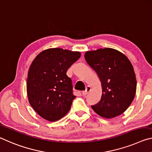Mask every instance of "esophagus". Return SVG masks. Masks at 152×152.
<instances>
[{
	"mask_svg": "<svg viewBox=\"0 0 152 152\" xmlns=\"http://www.w3.org/2000/svg\"><path fill=\"white\" fill-rule=\"evenodd\" d=\"M91 88L90 86H87L86 90L83 91V92H82V94H83V96H86L87 94H88L89 92V91H91Z\"/></svg>",
	"mask_w": 152,
	"mask_h": 152,
	"instance_id": "obj_1",
	"label": "esophagus"
}]
</instances>
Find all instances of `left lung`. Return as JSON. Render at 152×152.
I'll return each instance as SVG.
<instances>
[{"label":"left lung","instance_id":"1","mask_svg":"<svg viewBox=\"0 0 152 152\" xmlns=\"http://www.w3.org/2000/svg\"><path fill=\"white\" fill-rule=\"evenodd\" d=\"M84 57L98 75L102 89L100 101L91 108L103 118L121 115L135 96L137 81L132 64L125 54L110 48L87 51Z\"/></svg>","mask_w":152,"mask_h":152}]
</instances>
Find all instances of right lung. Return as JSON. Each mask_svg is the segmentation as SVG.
I'll use <instances>...</instances> for the list:
<instances>
[{"instance_id": "right-lung-1", "label": "right lung", "mask_w": 152, "mask_h": 152, "mask_svg": "<svg viewBox=\"0 0 152 152\" xmlns=\"http://www.w3.org/2000/svg\"><path fill=\"white\" fill-rule=\"evenodd\" d=\"M80 56L79 52L49 48L31 63L27 79V97L32 108L45 120L58 121L70 110L76 96L66 71Z\"/></svg>"}]
</instances>
